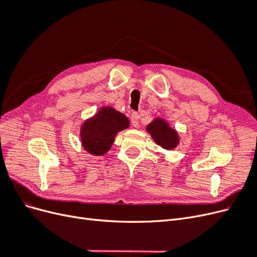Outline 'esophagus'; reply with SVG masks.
Returning <instances> with one entry per match:
<instances>
[{
    "label": "esophagus",
    "mask_w": 257,
    "mask_h": 257,
    "mask_svg": "<svg viewBox=\"0 0 257 257\" xmlns=\"http://www.w3.org/2000/svg\"><path fill=\"white\" fill-rule=\"evenodd\" d=\"M131 122H132V125H133L134 127H138L139 126V114L136 112L132 113Z\"/></svg>",
    "instance_id": "34e87169"
}]
</instances>
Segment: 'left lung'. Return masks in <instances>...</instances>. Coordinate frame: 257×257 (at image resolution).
Wrapping results in <instances>:
<instances>
[{
  "mask_svg": "<svg viewBox=\"0 0 257 257\" xmlns=\"http://www.w3.org/2000/svg\"><path fill=\"white\" fill-rule=\"evenodd\" d=\"M147 132L152 137L155 144L161 146L163 149L173 150L179 144V135L177 131L170 127L167 121L161 118H155L147 125Z\"/></svg>",
  "mask_w": 257,
  "mask_h": 257,
  "instance_id": "left-lung-1",
  "label": "left lung"
}]
</instances>
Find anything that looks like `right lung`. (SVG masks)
I'll return each instance as SVG.
<instances>
[{
  "label": "right lung",
  "instance_id": "obj_1",
  "mask_svg": "<svg viewBox=\"0 0 257 257\" xmlns=\"http://www.w3.org/2000/svg\"><path fill=\"white\" fill-rule=\"evenodd\" d=\"M128 126V119L120 111L109 106L100 108L81 125L82 147L90 154L103 155L110 150L115 135Z\"/></svg>",
  "mask_w": 257,
  "mask_h": 257
}]
</instances>
